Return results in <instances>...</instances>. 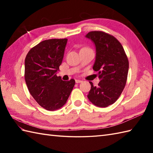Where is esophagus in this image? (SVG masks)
<instances>
[{
    "label": "esophagus",
    "mask_w": 153,
    "mask_h": 153,
    "mask_svg": "<svg viewBox=\"0 0 153 153\" xmlns=\"http://www.w3.org/2000/svg\"><path fill=\"white\" fill-rule=\"evenodd\" d=\"M81 82H82V80H80V79H76V83H81Z\"/></svg>",
    "instance_id": "34e87169"
}]
</instances>
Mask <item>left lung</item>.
Returning a JSON list of instances; mask_svg holds the SVG:
<instances>
[{
  "label": "left lung",
  "mask_w": 153,
  "mask_h": 153,
  "mask_svg": "<svg viewBox=\"0 0 153 153\" xmlns=\"http://www.w3.org/2000/svg\"><path fill=\"white\" fill-rule=\"evenodd\" d=\"M85 37L95 45L96 57L93 69L97 71L98 86L91 84L89 100L94 105L107 107L114 103L124 89L129 70V62L121 43L103 31H95Z\"/></svg>",
  "instance_id": "left-lung-1"
}]
</instances>
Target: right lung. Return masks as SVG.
Segmentation results:
<instances>
[{
  "label": "right lung",
  "instance_id": "obj_1",
  "mask_svg": "<svg viewBox=\"0 0 153 153\" xmlns=\"http://www.w3.org/2000/svg\"><path fill=\"white\" fill-rule=\"evenodd\" d=\"M67 39H48L28 52L25 59V80L29 91L45 109L62 108L72 91L75 80H62L56 76L62 64Z\"/></svg>",
  "mask_w": 153,
  "mask_h": 153
}]
</instances>
